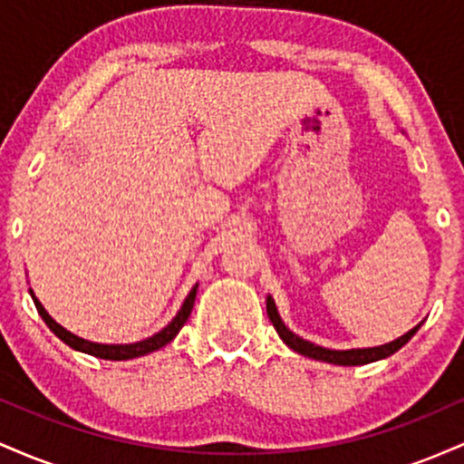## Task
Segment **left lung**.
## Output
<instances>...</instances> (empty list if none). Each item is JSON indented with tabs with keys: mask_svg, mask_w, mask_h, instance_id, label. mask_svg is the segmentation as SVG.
Segmentation results:
<instances>
[{
	"mask_svg": "<svg viewBox=\"0 0 464 464\" xmlns=\"http://www.w3.org/2000/svg\"><path fill=\"white\" fill-rule=\"evenodd\" d=\"M266 312H268V318L270 323L275 324L276 334L281 335V340L287 344L290 349H295L296 353L301 355H307V358H314V360H323V362H329V364H340V366H360V364H369V362H377V360H384L388 355H392L395 351H399L403 347V344L408 343L410 338H412L414 334L419 332L420 323L417 327L410 329L408 334H403L401 338L392 340V343L388 344H382V347H369V349H349V351H335V349H324V347H318V344L310 343V340H303L301 335L292 334L290 329L285 327L284 321H281L279 312H276V305L273 301V296H268L266 299Z\"/></svg>",
	"mask_w": 464,
	"mask_h": 464,
	"instance_id": "obj_1",
	"label": "left lung"
}]
</instances>
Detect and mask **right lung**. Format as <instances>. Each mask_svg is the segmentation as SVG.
<instances>
[{
	"label": "right lung",
	"instance_id": "add662e5",
	"mask_svg": "<svg viewBox=\"0 0 464 464\" xmlns=\"http://www.w3.org/2000/svg\"><path fill=\"white\" fill-rule=\"evenodd\" d=\"M196 290H198V285L191 287L188 299H185L183 305H180V310H179L177 316L172 318V323L165 324L161 332L150 335V338L141 340V343H132V344H100V343H89V340H84V338H78L76 334L67 332L65 327H61V324H58L54 318H52L50 314L45 312V307L41 305V301L36 299L34 295H32V290H30V295H32V299H34L36 310H39L41 318H44L47 327H50L52 332H54L58 338H61L65 344H69L72 349L82 351V353L95 355V358H102V360H132V358H140V355L152 353V351H159L161 347H165V344L172 343V340L177 338L180 327L188 323L191 307H194Z\"/></svg>",
	"mask_w": 464,
	"mask_h": 464
}]
</instances>
